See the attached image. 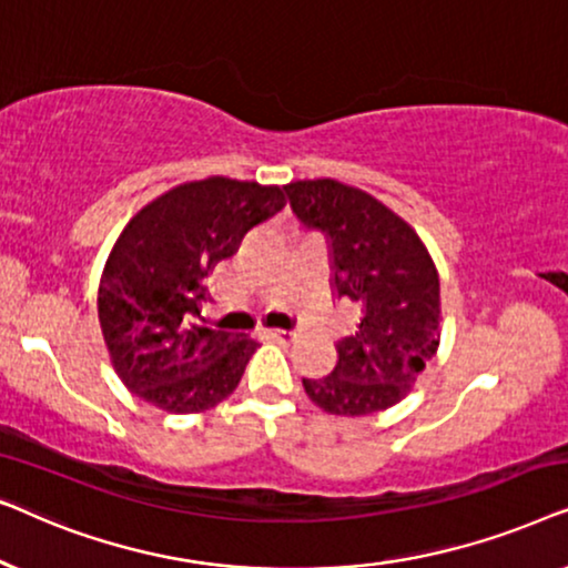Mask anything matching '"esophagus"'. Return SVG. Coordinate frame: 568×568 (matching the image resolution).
I'll return each mask as SVG.
<instances>
[{"instance_id": "1", "label": "esophagus", "mask_w": 568, "mask_h": 568, "mask_svg": "<svg viewBox=\"0 0 568 568\" xmlns=\"http://www.w3.org/2000/svg\"><path fill=\"white\" fill-rule=\"evenodd\" d=\"M297 336H300L297 331H271V338L282 341V344H290V341H294Z\"/></svg>"}]
</instances>
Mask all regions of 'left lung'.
Here are the masks:
<instances>
[{
	"label": "left lung",
	"mask_w": 568,
	"mask_h": 568,
	"mask_svg": "<svg viewBox=\"0 0 568 568\" xmlns=\"http://www.w3.org/2000/svg\"><path fill=\"white\" fill-rule=\"evenodd\" d=\"M292 214L328 243L333 297L362 305L331 375L302 379L315 406L369 416L398 403L439 346V276L414 230L369 193L331 178L284 185Z\"/></svg>",
	"instance_id": "obj_1"
}]
</instances>
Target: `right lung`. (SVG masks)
I'll return each instance as SVG.
<instances>
[{"label": "right lung", "instance_id": "1", "mask_svg": "<svg viewBox=\"0 0 568 568\" xmlns=\"http://www.w3.org/2000/svg\"><path fill=\"white\" fill-rule=\"evenodd\" d=\"M282 206L276 185L216 175L178 185L126 224L105 263L98 317L131 393L168 414H199L235 390L258 344L206 328V278Z\"/></svg>", "mask_w": 568, "mask_h": 568}]
</instances>
